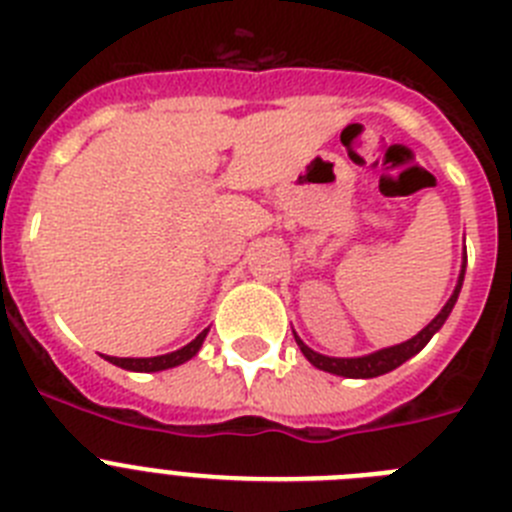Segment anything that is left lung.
I'll list each match as a JSON object with an SVG mask.
<instances>
[{
	"label": "left lung",
	"mask_w": 512,
	"mask_h": 512,
	"mask_svg": "<svg viewBox=\"0 0 512 512\" xmlns=\"http://www.w3.org/2000/svg\"><path fill=\"white\" fill-rule=\"evenodd\" d=\"M464 271H467V248H464V256H461V271H459V282H456L454 292H451V297L446 300V305L441 307V312H438L436 318L431 320V323L425 325L423 330H420L418 336H413L410 341L405 343H397V346H390V348H379V351H374V354H366V356H354V359H338V356H323L318 354V351H312L310 346H305L302 343V338L297 336L295 330V341L297 346H300V351L305 354V359L310 361L315 369H323V372H330L336 374V377H348V379H372V377H382V374L392 372V369H397L400 364H405L408 359H413L415 354H420L425 348V343L431 341L433 336H436L438 330L443 328V323H446V318L451 315V310H454L456 300H459V292H461V284H464Z\"/></svg>",
	"instance_id": "obj_1"
}]
</instances>
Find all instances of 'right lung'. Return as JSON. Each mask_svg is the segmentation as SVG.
<instances>
[{
    "instance_id": "1",
    "label": "right lung",
    "mask_w": 512,
    "mask_h": 512,
    "mask_svg": "<svg viewBox=\"0 0 512 512\" xmlns=\"http://www.w3.org/2000/svg\"><path fill=\"white\" fill-rule=\"evenodd\" d=\"M207 333H210V328L202 330L200 336L194 338L192 343H187L184 348L171 351V354H164V356H151V359H117V356H107V361L120 366V369H128V372H164V369L179 366L184 364V361L192 359V356H197V351H200L202 343H205Z\"/></svg>"
}]
</instances>
